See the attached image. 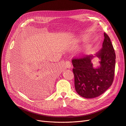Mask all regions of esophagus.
I'll return each mask as SVG.
<instances>
[{
    "instance_id": "obj_1",
    "label": "esophagus",
    "mask_w": 126,
    "mask_h": 126,
    "mask_svg": "<svg viewBox=\"0 0 126 126\" xmlns=\"http://www.w3.org/2000/svg\"><path fill=\"white\" fill-rule=\"evenodd\" d=\"M65 67H66V68L69 69V68H70L71 66V63L70 61H67L65 63Z\"/></svg>"
}]
</instances>
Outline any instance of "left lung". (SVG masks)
I'll use <instances>...</instances> for the list:
<instances>
[{"instance_id":"8db88e82","label":"left lung","mask_w":126,"mask_h":126,"mask_svg":"<svg viewBox=\"0 0 126 126\" xmlns=\"http://www.w3.org/2000/svg\"><path fill=\"white\" fill-rule=\"evenodd\" d=\"M102 48L95 54L72 60L75 86L77 93L82 97L92 98L103 94L113 81L115 54L108 35L104 33ZM95 57L100 60V65L94 68L92 60Z\"/></svg>"}]
</instances>
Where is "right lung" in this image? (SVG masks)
<instances>
[{
  "mask_svg": "<svg viewBox=\"0 0 126 126\" xmlns=\"http://www.w3.org/2000/svg\"><path fill=\"white\" fill-rule=\"evenodd\" d=\"M53 70L47 67L43 71L24 69L16 77V81L22 91L32 97L44 96L50 92L53 80L49 74Z\"/></svg>",
  "mask_w": 126,
  "mask_h": 126,
  "instance_id": "add662e5",
  "label": "right lung"
}]
</instances>
